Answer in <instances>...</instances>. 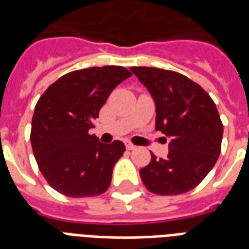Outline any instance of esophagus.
<instances>
[{"label":"esophagus","mask_w":249,"mask_h":249,"mask_svg":"<svg viewBox=\"0 0 249 249\" xmlns=\"http://www.w3.org/2000/svg\"><path fill=\"white\" fill-rule=\"evenodd\" d=\"M125 146H126V148H128V150H130V151H132V150H136V146L130 143V142H126V143H125Z\"/></svg>","instance_id":"obj_1"}]
</instances>
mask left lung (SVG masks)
<instances>
[{
    "instance_id": "8db88e82",
    "label": "left lung",
    "mask_w": 249,
    "mask_h": 249,
    "mask_svg": "<svg viewBox=\"0 0 249 249\" xmlns=\"http://www.w3.org/2000/svg\"><path fill=\"white\" fill-rule=\"evenodd\" d=\"M155 102V129L170 140L165 159L140 170L144 186L158 195L187 193L216 164L224 126L214 102L200 85L174 71L132 67Z\"/></svg>"
}]
</instances>
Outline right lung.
<instances>
[{
  "label": "right lung",
  "instance_id": "add662e5",
  "mask_svg": "<svg viewBox=\"0 0 249 249\" xmlns=\"http://www.w3.org/2000/svg\"><path fill=\"white\" fill-rule=\"evenodd\" d=\"M130 75L120 66L70 72L38 99L31 143L41 173L58 193L85 197L108 189L125 146L121 141L102 143L89 129L111 91Z\"/></svg>",
  "mask_w": 249,
  "mask_h": 249
}]
</instances>
